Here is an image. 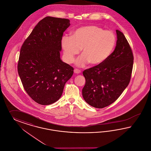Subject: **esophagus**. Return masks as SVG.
<instances>
[{"mask_svg":"<svg viewBox=\"0 0 151 151\" xmlns=\"http://www.w3.org/2000/svg\"><path fill=\"white\" fill-rule=\"evenodd\" d=\"M74 73H81V71L79 69L75 68L74 70Z\"/></svg>","mask_w":151,"mask_h":151,"instance_id":"obj_1","label":"esophagus"}]
</instances>
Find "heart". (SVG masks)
<instances>
[{
  "mask_svg": "<svg viewBox=\"0 0 151 151\" xmlns=\"http://www.w3.org/2000/svg\"><path fill=\"white\" fill-rule=\"evenodd\" d=\"M116 44V37L111 31L91 25L78 28L71 37L63 36L62 47L68 63L73 62L75 56L81 49V55L76 61L78 66L89 63L91 66L101 65L108 59Z\"/></svg>",
  "mask_w": 151,
  "mask_h": 151,
  "instance_id": "heart-1",
  "label": "heart"
}]
</instances>
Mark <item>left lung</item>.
<instances>
[{
    "mask_svg": "<svg viewBox=\"0 0 151 151\" xmlns=\"http://www.w3.org/2000/svg\"><path fill=\"white\" fill-rule=\"evenodd\" d=\"M114 51L101 65L85 70L83 96L91 106L102 109L116 101L129 84L134 56L130 44L120 31Z\"/></svg>",
    "mask_w": 151,
    "mask_h": 151,
    "instance_id": "8db88e82",
    "label": "left lung"
}]
</instances>
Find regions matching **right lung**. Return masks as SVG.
Masks as SVG:
<instances>
[{
	"label": "right lung",
	"instance_id": "add662e5",
	"mask_svg": "<svg viewBox=\"0 0 151 151\" xmlns=\"http://www.w3.org/2000/svg\"><path fill=\"white\" fill-rule=\"evenodd\" d=\"M70 22L66 18H43L21 48L18 75L24 91L40 104L57 101L73 73V68L61 60L60 53L63 34Z\"/></svg>",
	"mask_w": 151,
	"mask_h": 151
}]
</instances>
